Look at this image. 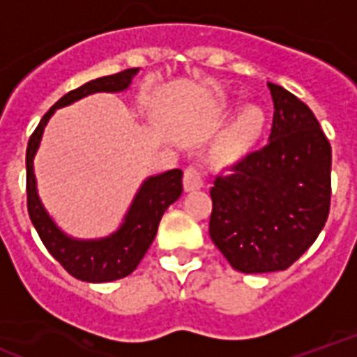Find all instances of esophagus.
Listing matches in <instances>:
<instances>
[{
    "label": "esophagus",
    "mask_w": 357,
    "mask_h": 357,
    "mask_svg": "<svg viewBox=\"0 0 357 357\" xmlns=\"http://www.w3.org/2000/svg\"><path fill=\"white\" fill-rule=\"evenodd\" d=\"M202 185H204L202 168L198 167V165H190V167L185 168V174H183V187H185V190L200 189Z\"/></svg>",
    "instance_id": "obj_1"
}]
</instances>
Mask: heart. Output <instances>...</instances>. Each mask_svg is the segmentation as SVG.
I'll list each match as a JSON object with an SVG mask.
<instances>
[{"instance_id": "1", "label": "heart", "mask_w": 357, "mask_h": 357, "mask_svg": "<svg viewBox=\"0 0 357 357\" xmlns=\"http://www.w3.org/2000/svg\"><path fill=\"white\" fill-rule=\"evenodd\" d=\"M264 125H266V114L262 108L252 105L241 108L219 142L221 157L232 159L247 151L260 138Z\"/></svg>"}]
</instances>
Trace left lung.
Masks as SVG:
<instances>
[{
    "label": "left lung",
    "instance_id": "left-lung-1",
    "mask_svg": "<svg viewBox=\"0 0 357 357\" xmlns=\"http://www.w3.org/2000/svg\"><path fill=\"white\" fill-rule=\"evenodd\" d=\"M268 86L275 105L269 142L215 176L209 190V236L243 273L290 268L330 215V140L303 100Z\"/></svg>",
    "mask_w": 357,
    "mask_h": 357
}]
</instances>
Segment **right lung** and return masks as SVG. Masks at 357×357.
<instances>
[{"label": "right lung", "instance_id": "1", "mask_svg": "<svg viewBox=\"0 0 357 357\" xmlns=\"http://www.w3.org/2000/svg\"><path fill=\"white\" fill-rule=\"evenodd\" d=\"M138 69H125L118 75L102 76L97 80L84 84L80 88L73 89L52 106L50 110L43 116L40 123L29 136L26 151V192H27V211L29 219L33 222L35 230L39 234L40 241L45 243L52 257L56 258L67 273L86 282H108L127 277L140 264L144 255L148 252L149 245L153 243L155 234L159 228L160 217L167 211L170 204H174L183 190V172L168 170L165 174L149 178L138 190L135 202L130 206L129 213L125 217L123 227L110 238L99 241H76L67 238L59 228L50 221L46 215L35 187L33 157L39 148L40 136L45 125L56 108L70 105L89 93L97 91H121L129 88L132 76Z\"/></svg>", "mask_w": 357, "mask_h": 357}]
</instances>
